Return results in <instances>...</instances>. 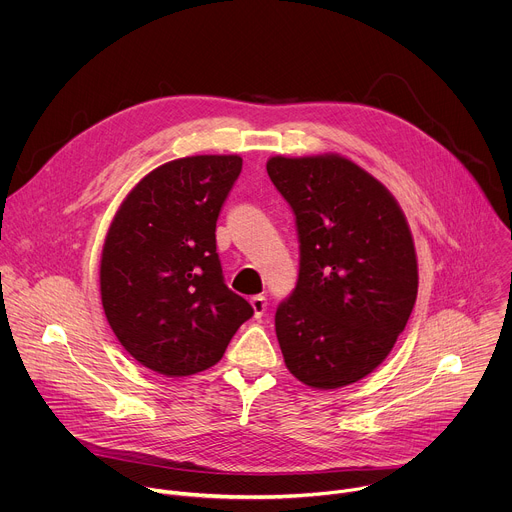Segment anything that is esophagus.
I'll return each mask as SVG.
<instances>
[{
	"label": "esophagus",
	"instance_id": "34e87169",
	"mask_svg": "<svg viewBox=\"0 0 512 512\" xmlns=\"http://www.w3.org/2000/svg\"><path fill=\"white\" fill-rule=\"evenodd\" d=\"M249 302H251V308H253L255 318H261V316L265 314V308H267L265 298H263V296H253Z\"/></svg>",
	"mask_w": 512,
	"mask_h": 512
}]
</instances>
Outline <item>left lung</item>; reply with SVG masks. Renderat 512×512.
<instances>
[{"label": "left lung", "instance_id": "8db88e82", "mask_svg": "<svg viewBox=\"0 0 512 512\" xmlns=\"http://www.w3.org/2000/svg\"><path fill=\"white\" fill-rule=\"evenodd\" d=\"M267 174L296 212L300 277L275 314L287 371L312 389L371 375L417 298V253L395 196L340 154L271 156Z\"/></svg>", "mask_w": 512, "mask_h": 512}]
</instances>
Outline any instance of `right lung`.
<instances>
[{
	"label": "right lung",
	"instance_id": "right-lung-1",
	"mask_svg": "<svg viewBox=\"0 0 512 512\" xmlns=\"http://www.w3.org/2000/svg\"><path fill=\"white\" fill-rule=\"evenodd\" d=\"M243 158L188 156L145 174L119 204L103 241L99 283L121 346L164 377L202 373L253 316L225 285L216 218Z\"/></svg>",
	"mask_w": 512,
	"mask_h": 512
}]
</instances>
